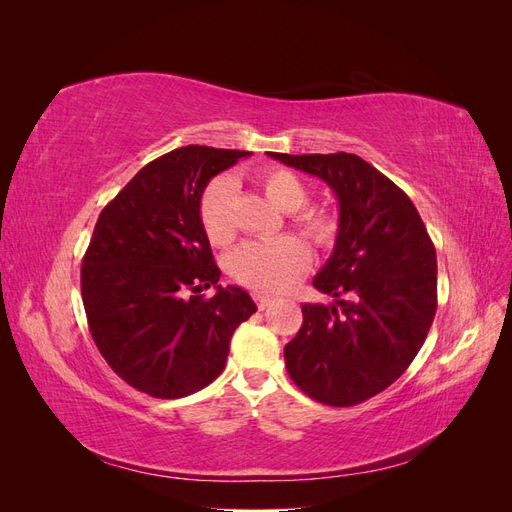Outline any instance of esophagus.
Here are the masks:
<instances>
[{
  "mask_svg": "<svg viewBox=\"0 0 512 512\" xmlns=\"http://www.w3.org/2000/svg\"><path fill=\"white\" fill-rule=\"evenodd\" d=\"M254 301L258 305V309H267L275 299L269 297V294H262V292H254Z\"/></svg>",
  "mask_w": 512,
  "mask_h": 512,
  "instance_id": "34e87169",
  "label": "esophagus"
}]
</instances>
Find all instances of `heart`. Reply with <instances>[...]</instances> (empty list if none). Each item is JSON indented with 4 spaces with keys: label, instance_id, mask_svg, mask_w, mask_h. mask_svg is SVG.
I'll return each mask as SVG.
<instances>
[{
    "label": "heart",
    "instance_id": "obj_1",
    "mask_svg": "<svg viewBox=\"0 0 512 512\" xmlns=\"http://www.w3.org/2000/svg\"><path fill=\"white\" fill-rule=\"evenodd\" d=\"M258 183L275 207L292 215V222L318 247H329L337 237V218L327 207H303L307 183L288 168L267 166L258 170ZM235 185L228 177L211 179L198 203V218L213 245H226L235 237L232 222ZM309 262L305 245L297 237L247 241L230 258V273L245 286L277 292L299 282Z\"/></svg>",
    "mask_w": 512,
    "mask_h": 512
}]
</instances>
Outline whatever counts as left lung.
I'll use <instances>...</instances> for the list:
<instances>
[{
    "label": "left lung",
    "instance_id": "8db88e82",
    "mask_svg": "<svg viewBox=\"0 0 512 512\" xmlns=\"http://www.w3.org/2000/svg\"><path fill=\"white\" fill-rule=\"evenodd\" d=\"M322 179L339 200L333 254L284 348L292 382L320 404L346 408L382 393L421 350L438 307V260L404 190L354 153H269Z\"/></svg>",
    "mask_w": 512,
    "mask_h": 512
}]
</instances>
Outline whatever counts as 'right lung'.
Returning a JSON list of instances; mask_svg holds the SVG:
<instances>
[{
	"mask_svg": "<svg viewBox=\"0 0 512 512\" xmlns=\"http://www.w3.org/2000/svg\"><path fill=\"white\" fill-rule=\"evenodd\" d=\"M245 156L175 149L138 170L100 213L81 267L83 305L104 361L136 391L179 399L205 389L222 374L232 333L256 312L245 290L218 286L198 218L205 185ZM209 285L216 294L205 300L197 292Z\"/></svg>",
	"mask_w": 512,
	"mask_h": 512,
	"instance_id": "right-lung-1",
	"label": "right lung"
}]
</instances>
